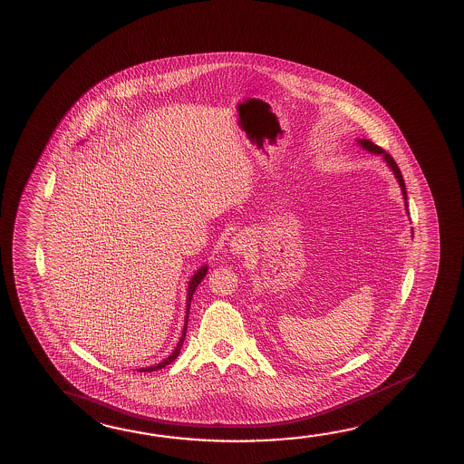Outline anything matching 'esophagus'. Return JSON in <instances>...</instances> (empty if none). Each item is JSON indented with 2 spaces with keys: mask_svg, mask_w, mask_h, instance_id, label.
<instances>
[{
  "mask_svg": "<svg viewBox=\"0 0 464 464\" xmlns=\"http://www.w3.org/2000/svg\"><path fill=\"white\" fill-rule=\"evenodd\" d=\"M251 245H253V238H251L250 234L240 232L230 240L228 248H230V253L236 255V256H246L250 253Z\"/></svg>",
  "mask_w": 464,
  "mask_h": 464,
  "instance_id": "esophagus-1",
  "label": "esophagus"
}]
</instances>
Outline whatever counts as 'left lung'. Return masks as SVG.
<instances>
[{"mask_svg": "<svg viewBox=\"0 0 464 464\" xmlns=\"http://www.w3.org/2000/svg\"><path fill=\"white\" fill-rule=\"evenodd\" d=\"M356 143H358L362 150L369 151V153L381 156L383 162L389 166V169L393 172V176L397 179L398 185H400V188H401V195H403V199H405L406 214H408V195H406L405 180H403V176H401V172L398 169L397 162L393 161V158H392L389 153H385L382 148L377 147L372 141L366 140V139H356Z\"/></svg>", "mask_w": 464, "mask_h": 464, "instance_id": "left-lung-1", "label": "left lung"}]
</instances>
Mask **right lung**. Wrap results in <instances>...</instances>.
Segmentation results:
<instances>
[{"label": "right lung", "mask_w": 464, "mask_h": 464, "mask_svg": "<svg viewBox=\"0 0 464 464\" xmlns=\"http://www.w3.org/2000/svg\"><path fill=\"white\" fill-rule=\"evenodd\" d=\"M208 274V265H203L201 267H198L195 274L191 276L190 280H188V284H187V304H185V321H184V331H182V335H180V339L177 342L176 348L172 350V353L166 358V360H162L161 362H158V364H153V366H147V368H139L137 371L139 372H151V371H158V369H162L164 366H168L170 364L172 361L176 360L179 353H180V348L184 345L185 334H187V324H188V314H190V303L191 298H193V294H195V290L199 285V282L205 279V276Z\"/></svg>", "instance_id": "1"}]
</instances>
